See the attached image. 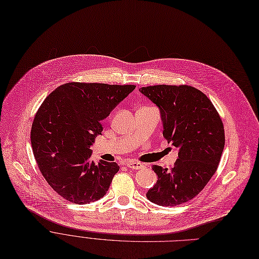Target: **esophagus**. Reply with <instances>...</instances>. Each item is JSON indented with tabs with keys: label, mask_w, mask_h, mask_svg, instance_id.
<instances>
[{
	"label": "esophagus",
	"mask_w": 259,
	"mask_h": 259,
	"mask_svg": "<svg viewBox=\"0 0 259 259\" xmlns=\"http://www.w3.org/2000/svg\"><path fill=\"white\" fill-rule=\"evenodd\" d=\"M125 166H127L128 168H130V169H132V170H140V169H142V168L145 167L143 164H141V162L132 161V160L126 161V162H125Z\"/></svg>",
	"instance_id": "esophagus-1"
}]
</instances>
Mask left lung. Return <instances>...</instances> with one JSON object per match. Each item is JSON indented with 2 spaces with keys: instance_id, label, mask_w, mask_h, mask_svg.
<instances>
[{
  "instance_id": "left-lung-1",
  "label": "left lung",
  "mask_w": 259,
  "mask_h": 259,
  "mask_svg": "<svg viewBox=\"0 0 259 259\" xmlns=\"http://www.w3.org/2000/svg\"><path fill=\"white\" fill-rule=\"evenodd\" d=\"M141 92L159 108L166 141L180 149L173 168L152 166L158 180L147 198L159 206L182 205L199 194L219 167L223 120L207 95L192 86L155 85Z\"/></svg>"
}]
</instances>
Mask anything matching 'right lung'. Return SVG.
<instances>
[{"label": "right lung", "mask_w": 259, "mask_h": 259, "mask_svg": "<svg viewBox=\"0 0 259 259\" xmlns=\"http://www.w3.org/2000/svg\"><path fill=\"white\" fill-rule=\"evenodd\" d=\"M134 85L71 81L54 89L39 106L31 127V145L37 167L49 186L77 205L102 198L116 162L91 161L95 137L103 119L134 90Z\"/></svg>", "instance_id": "add662e5"}]
</instances>
